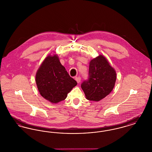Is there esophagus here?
<instances>
[{"instance_id":"1","label":"esophagus","mask_w":152,"mask_h":152,"mask_svg":"<svg viewBox=\"0 0 152 152\" xmlns=\"http://www.w3.org/2000/svg\"><path fill=\"white\" fill-rule=\"evenodd\" d=\"M75 80H76V81L77 82V83H80V81H81V77H76L75 78Z\"/></svg>"}]
</instances>
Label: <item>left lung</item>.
I'll return each instance as SVG.
<instances>
[{
	"mask_svg": "<svg viewBox=\"0 0 152 152\" xmlns=\"http://www.w3.org/2000/svg\"><path fill=\"white\" fill-rule=\"evenodd\" d=\"M89 75L88 80L81 86L87 100L99 101L112 91L117 78L116 71L104 56L100 55L91 60Z\"/></svg>",
	"mask_w": 152,
	"mask_h": 152,
	"instance_id": "obj_1",
	"label": "left lung"
}]
</instances>
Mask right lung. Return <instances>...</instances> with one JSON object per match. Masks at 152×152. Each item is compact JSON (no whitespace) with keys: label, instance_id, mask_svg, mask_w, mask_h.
<instances>
[{"label":"right lung","instance_id":"right-lung-1","mask_svg":"<svg viewBox=\"0 0 152 152\" xmlns=\"http://www.w3.org/2000/svg\"><path fill=\"white\" fill-rule=\"evenodd\" d=\"M36 85L41 96L52 104L64 100L77 82L70 77L56 54L49 55L36 73Z\"/></svg>","mask_w":152,"mask_h":152}]
</instances>
